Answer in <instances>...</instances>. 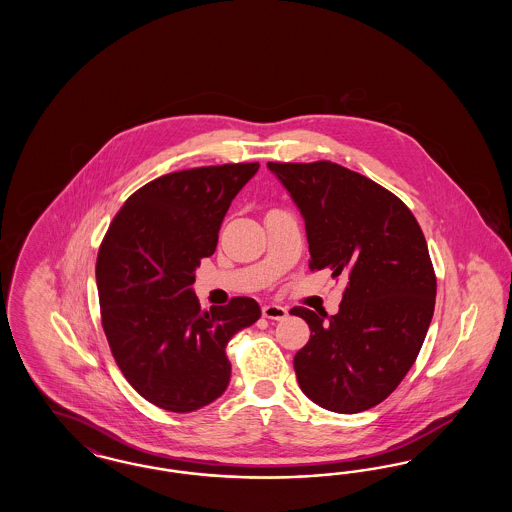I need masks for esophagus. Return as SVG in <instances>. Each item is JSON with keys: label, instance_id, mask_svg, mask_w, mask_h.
Here are the masks:
<instances>
[{"label": "esophagus", "instance_id": "34e87169", "mask_svg": "<svg viewBox=\"0 0 512 512\" xmlns=\"http://www.w3.org/2000/svg\"><path fill=\"white\" fill-rule=\"evenodd\" d=\"M263 317L268 320H284L288 317V311L282 307V305H276V303H268L263 307Z\"/></svg>", "mask_w": 512, "mask_h": 512}]
</instances>
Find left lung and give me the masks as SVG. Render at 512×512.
<instances>
[{
	"label": "left lung",
	"instance_id": "obj_1",
	"mask_svg": "<svg viewBox=\"0 0 512 512\" xmlns=\"http://www.w3.org/2000/svg\"><path fill=\"white\" fill-rule=\"evenodd\" d=\"M297 203L311 270L347 278L340 313L293 307L311 338L293 357L303 393L334 413L382 403L411 370L436 305V272L411 209L332 161L268 163Z\"/></svg>",
	"mask_w": 512,
	"mask_h": 512
}]
</instances>
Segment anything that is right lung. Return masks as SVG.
I'll list each match as a JSON object with an SVG mask.
<instances>
[{
	"label": "right lung",
	"instance_id": "right-lung-1",
	"mask_svg": "<svg viewBox=\"0 0 512 512\" xmlns=\"http://www.w3.org/2000/svg\"><path fill=\"white\" fill-rule=\"evenodd\" d=\"M259 163L159 176L111 220L96 261L101 324L122 376L149 403L192 413L230 382L226 343L261 317L251 297L199 307L195 267L215 253L222 219Z\"/></svg>",
	"mask_w": 512,
	"mask_h": 512
}]
</instances>
